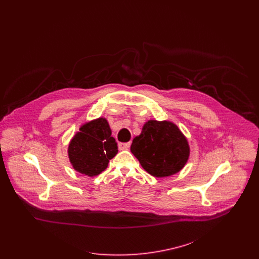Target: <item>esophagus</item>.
<instances>
[{"mask_svg": "<svg viewBox=\"0 0 259 259\" xmlns=\"http://www.w3.org/2000/svg\"><path fill=\"white\" fill-rule=\"evenodd\" d=\"M130 146H131V143H119L118 144V148H119V149H121V150L128 149V148H130Z\"/></svg>", "mask_w": 259, "mask_h": 259, "instance_id": "1", "label": "esophagus"}]
</instances>
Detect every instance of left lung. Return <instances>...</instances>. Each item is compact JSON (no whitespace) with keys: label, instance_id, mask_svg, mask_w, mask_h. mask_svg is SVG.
<instances>
[{"label":"left lung","instance_id":"1","mask_svg":"<svg viewBox=\"0 0 259 259\" xmlns=\"http://www.w3.org/2000/svg\"><path fill=\"white\" fill-rule=\"evenodd\" d=\"M131 152L142 167L156 178L180 172L189 156V146L177 125L148 120L131 145Z\"/></svg>","mask_w":259,"mask_h":259}]
</instances>
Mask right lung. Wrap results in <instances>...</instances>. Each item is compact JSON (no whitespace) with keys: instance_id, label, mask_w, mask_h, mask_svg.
Segmentation results:
<instances>
[{"instance_id":"right-lung-1","label":"right lung","mask_w":259,"mask_h":259,"mask_svg":"<svg viewBox=\"0 0 259 259\" xmlns=\"http://www.w3.org/2000/svg\"><path fill=\"white\" fill-rule=\"evenodd\" d=\"M72 139L69 148V158L77 172L89 177L103 172L117 153V144L111 137L110 125L106 118L82 125Z\"/></svg>"}]
</instances>
